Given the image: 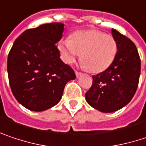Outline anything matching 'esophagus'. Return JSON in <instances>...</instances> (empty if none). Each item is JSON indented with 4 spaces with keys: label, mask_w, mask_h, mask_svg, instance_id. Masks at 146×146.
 <instances>
[{
    "label": "esophagus",
    "mask_w": 146,
    "mask_h": 146,
    "mask_svg": "<svg viewBox=\"0 0 146 146\" xmlns=\"http://www.w3.org/2000/svg\"><path fill=\"white\" fill-rule=\"evenodd\" d=\"M75 74H76V77L78 78V77H80V76L82 75V73H80V72H78V71H75Z\"/></svg>",
    "instance_id": "obj_1"
}]
</instances>
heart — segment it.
<instances>
[{"mask_svg": "<svg viewBox=\"0 0 146 146\" xmlns=\"http://www.w3.org/2000/svg\"><path fill=\"white\" fill-rule=\"evenodd\" d=\"M59 50L67 63H73L81 53L83 66L91 73H98L112 64L118 46L110 35L95 30H85L73 33L71 39L62 40Z\"/></svg>", "mask_w": 146, "mask_h": 146, "instance_id": "b5f03b06", "label": "heart"}]
</instances>
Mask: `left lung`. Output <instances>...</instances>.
I'll use <instances>...</instances> for the list:
<instances>
[{
    "instance_id": "8db88e82",
    "label": "left lung",
    "mask_w": 146,
    "mask_h": 146,
    "mask_svg": "<svg viewBox=\"0 0 146 146\" xmlns=\"http://www.w3.org/2000/svg\"><path fill=\"white\" fill-rule=\"evenodd\" d=\"M118 46L112 64L93 76V84L85 94L88 104L101 112L111 113L125 106L134 97L140 74V58L135 43L112 29Z\"/></svg>"
}]
</instances>
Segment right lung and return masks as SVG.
Returning a JSON list of instances; mask_svg holds the SVG:
<instances>
[{
	"mask_svg": "<svg viewBox=\"0 0 146 146\" xmlns=\"http://www.w3.org/2000/svg\"><path fill=\"white\" fill-rule=\"evenodd\" d=\"M64 25L43 24L26 30L16 39L7 58L11 89L16 100L32 111H43L61 100L66 84L76 78L60 59L56 45Z\"/></svg>",
	"mask_w": 146,
	"mask_h": 146,
	"instance_id": "add662e5",
	"label": "right lung"
}]
</instances>
